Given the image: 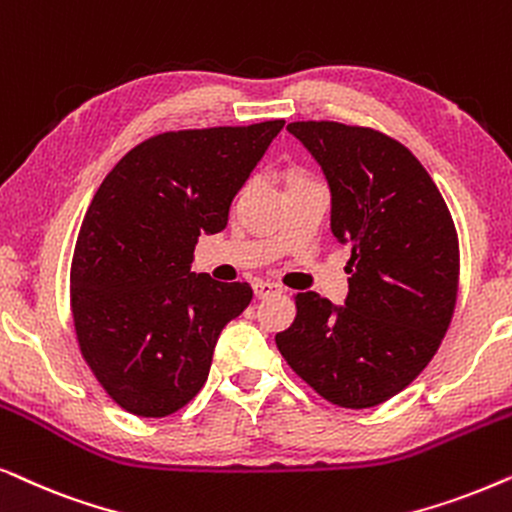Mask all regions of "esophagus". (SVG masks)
<instances>
[{
  "label": "esophagus",
  "mask_w": 512,
  "mask_h": 512,
  "mask_svg": "<svg viewBox=\"0 0 512 512\" xmlns=\"http://www.w3.org/2000/svg\"><path fill=\"white\" fill-rule=\"evenodd\" d=\"M252 290H255L257 299H264V297H271V295H278V292H283L281 285L269 283V281H255L252 283Z\"/></svg>",
  "instance_id": "34e87169"
}]
</instances>
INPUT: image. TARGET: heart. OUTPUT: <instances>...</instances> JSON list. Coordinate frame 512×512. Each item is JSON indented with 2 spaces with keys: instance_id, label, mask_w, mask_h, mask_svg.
Masks as SVG:
<instances>
[{
  "instance_id": "b5f03b06",
  "label": "heart",
  "mask_w": 512,
  "mask_h": 512,
  "mask_svg": "<svg viewBox=\"0 0 512 512\" xmlns=\"http://www.w3.org/2000/svg\"><path fill=\"white\" fill-rule=\"evenodd\" d=\"M295 177H306V175L299 173V170H295V173H292V180H295Z\"/></svg>"
}]
</instances>
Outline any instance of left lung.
Listing matches in <instances>:
<instances>
[{
    "mask_svg": "<svg viewBox=\"0 0 512 512\" xmlns=\"http://www.w3.org/2000/svg\"><path fill=\"white\" fill-rule=\"evenodd\" d=\"M327 177L330 229L351 245L344 306L297 292L276 346L327 403L365 410L410 386L445 337L459 292V236L410 149L337 121H292Z\"/></svg>",
    "mask_w": 512,
    "mask_h": 512,
    "instance_id": "obj_1",
    "label": "left lung"
}]
</instances>
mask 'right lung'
Listing matches in <instances>:
<instances>
[{"label":"right lung","mask_w":512,"mask_h":512,"mask_svg":"<svg viewBox=\"0 0 512 512\" xmlns=\"http://www.w3.org/2000/svg\"><path fill=\"white\" fill-rule=\"evenodd\" d=\"M283 119L168 131L109 170L81 222L70 269L79 351L109 398L135 417L182 410L206 384L222 327L248 283L194 274L201 234L229 208Z\"/></svg>","instance_id":"right-lung-1"}]
</instances>
